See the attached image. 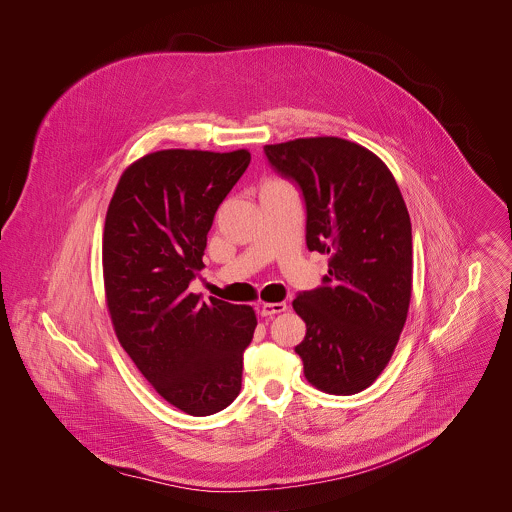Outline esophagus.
I'll list each match as a JSON object with an SVG mask.
<instances>
[{"label":"esophagus","instance_id":"34e87169","mask_svg":"<svg viewBox=\"0 0 512 512\" xmlns=\"http://www.w3.org/2000/svg\"><path fill=\"white\" fill-rule=\"evenodd\" d=\"M288 311V305L284 301H278V303H262L260 305V315L262 317H272V315H278V313H284Z\"/></svg>","mask_w":512,"mask_h":512}]
</instances>
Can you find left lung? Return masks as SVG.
<instances>
[{
  "label": "left lung",
  "instance_id": "8db88e82",
  "mask_svg": "<svg viewBox=\"0 0 512 512\" xmlns=\"http://www.w3.org/2000/svg\"><path fill=\"white\" fill-rule=\"evenodd\" d=\"M305 201V240L329 254L323 284L293 299L307 333L295 347L305 378L329 394H357L388 365L412 297V224L390 169L341 138L264 147Z\"/></svg>",
  "mask_w": 512,
  "mask_h": 512
}]
</instances>
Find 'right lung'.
I'll use <instances>...</instances> for the list:
<instances>
[{"mask_svg": "<svg viewBox=\"0 0 512 512\" xmlns=\"http://www.w3.org/2000/svg\"><path fill=\"white\" fill-rule=\"evenodd\" d=\"M248 163L246 149L147 153L122 173L106 213L102 268L116 337L155 392L191 416L238 396L258 323L250 305L189 293L215 213Z\"/></svg>", "mask_w": 512, "mask_h": 512, "instance_id": "1", "label": "right lung"}]
</instances>
